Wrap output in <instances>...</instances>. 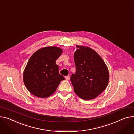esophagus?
I'll list each match as a JSON object with an SVG mask.
<instances>
[{
	"label": "esophagus",
	"instance_id": "34e87169",
	"mask_svg": "<svg viewBox=\"0 0 134 134\" xmlns=\"http://www.w3.org/2000/svg\"><path fill=\"white\" fill-rule=\"evenodd\" d=\"M65 79H66V80H69L70 79V76H69V75L66 76H65Z\"/></svg>",
	"mask_w": 134,
	"mask_h": 134
}]
</instances>
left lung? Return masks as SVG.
Segmentation results:
<instances>
[{"mask_svg":"<svg viewBox=\"0 0 134 134\" xmlns=\"http://www.w3.org/2000/svg\"><path fill=\"white\" fill-rule=\"evenodd\" d=\"M74 58L75 74L70 81L75 93L82 99H94L108 85L109 75L107 66L101 57L90 47L76 45Z\"/></svg>","mask_w":134,"mask_h":134,"instance_id":"left-lung-1","label":"left lung"}]
</instances>
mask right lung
<instances>
[{
	"label": "right lung",
	"instance_id": "1",
	"mask_svg": "<svg viewBox=\"0 0 134 134\" xmlns=\"http://www.w3.org/2000/svg\"><path fill=\"white\" fill-rule=\"evenodd\" d=\"M62 53L61 48L49 46L39 49L31 56L23 74L24 84L31 94L38 97H49L65 80L55 63Z\"/></svg>",
	"mask_w": 134,
	"mask_h": 134
}]
</instances>
